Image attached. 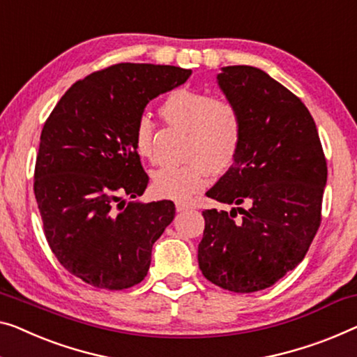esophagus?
<instances>
[{
    "mask_svg": "<svg viewBox=\"0 0 357 357\" xmlns=\"http://www.w3.org/2000/svg\"><path fill=\"white\" fill-rule=\"evenodd\" d=\"M194 206L190 204H184V202H176V211L178 213H183V211H188V210H192Z\"/></svg>",
    "mask_w": 357,
    "mask_h": 357,
    "instance_id": "1",
    "label": "esophagus"
}]
</instances>
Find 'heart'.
Here are the masks:
<instances>
[{"label":"heart","instance_id":"heart-1","mask_svg":"<svg viewBox=\"0 0 357 357\" xmlns=\"http://www.w3.org/2000/svg\"><path fill=\"white\" fill-rule=\"evenodd\" d=\"M163 120L189 132L181 167H165L152 174L158 197L185 200L204 188L211 173H222L236 160L242 139V120L237 109L225 99L206 93L176 89L160 107ZM153 123L142 115L132 131V144L141 158H152Z\"/></svg>","mask_w":357,"mask_h":357}]
</instances>
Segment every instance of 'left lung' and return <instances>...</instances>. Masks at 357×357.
I'll return each instance as SVG.
<instances>
[{
  "label": "left lung",
  "instance_id": "1",
  "mask_svg": "<svg viewBox=\"0 0 357 357\" xmlns=\"http://www.w3.org/2000/svg\"><path fill=\"white\" fill-rule=\"evenodd\" d=\"M216 83L242 120L232 167L206 197L199 268L237 294L268 289L303 261L321 225L327 163L306 105L261 68L222 67Z\"/></svg>",
  "mask_w": 357,
  "mask_h": 357
}]
</instances>
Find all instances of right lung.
<instances>
[{
  "label": "right lung",
  "mask_w": 357,
  "mask_h": 357,
  "mask_svg": "<svg viewBox=\"0 0 357 357\" xmlns=\"http://www.w3.org/2000/svg\"><path fill=\"white\" fill-rule=\"evenodd\" d=\"M190 73L116 63L72 84L43 126L33 189L46 241L63 268L89 285L123 290L147 275L153 243L176 208L172 200H136L149 178L132 131L146 105Z\"/></svg>",
  "instance_id": "right-lung-1"
}]
</instances>
